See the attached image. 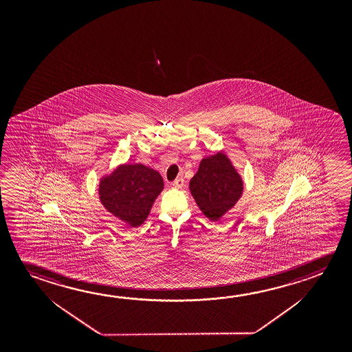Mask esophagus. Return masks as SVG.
Instances as JSON below:
<instances>
[{
  "instance_id": "1",
  "label": "esophagus",
  "mask_w": 352,
  "mask_h": 352,
  "mask_svg": "<svg viewBox=\"0 0 352 352\" xmlns=\"http://www.w3.org/2000/svg\"><path fill=\"white\" fill-rule=\"evenodd\" d=\"M172 185H173L174 188H177V189H182V188H183V186H184V179H183V178L175 179V180H174L173 183H172Z\"/></svg>"
}]
</instances>
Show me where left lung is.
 I'll use <instances>...</instances> for the list:
<instances>
[{"instance_id":"left-lung-1","label":"left lung","mask_w":352,"mask_h":352,"mask_svg":"<svg viewBox=\"0 0 352 352\" xmlns=\"http://www.w3.org/2000/svg\"><path fill=\"white\" fill-rule=\"evenodd\" d=\"M189 186L197 206L211 221L231 210L243 191L242 179L223 153L202 160Z\"/></svg>"}]
</instances>
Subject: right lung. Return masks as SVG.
<instances>
[{
	"mask_svg": "<svg viewBox=\"0 0 352 352\" xmlns=\"http://www.w3.org/2000/svg\"><path fill=\"white\" fill-rule=\"evenodd\" d=\"M163 179L155 169L144 164H124L100 182V201L110 213L136 227L147 219Z\"/></svg>",
	"mask_w": 352,
	"mask_h": 352,
	"instance_id": "obj_1",
	"label": "right lung"
}]
</instances>
